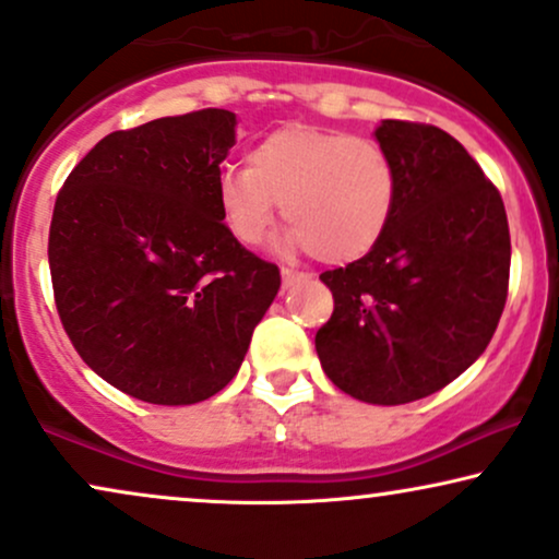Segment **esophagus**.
<instances>
[{"label":"esophagus","mask_w":559,"mask_h":559,"mask_svg":"<svg viewBox=\"0 0 559 559\" xmlns=\"http://www.w3.org/2000/svg\"><path fill=\"white\" fill-rule=\"evenodd\" d=\"M301 278H305V273L292 271V267H281V281H284L286 288L294 286V284H297V281H301Z\"/></svg>","instance_id":"obj_1"}]
</instances>
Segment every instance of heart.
Wrapping results in <instances>:
<instances>
[{
  "label": "heart",
  "mask_w": 559,
  "mask_h": 559,
  "mask_svg": "<svg viewBox=\"0 0 559 559\" xmlns=\"http://www.w3.org/2000/svg\"><path fill=\"white\" fill-rule=\"evenodd\" d=\"M221 218L254 247L284 215V247L328 265L361 260L385 237L399 207V169L374 140L318 127H281L254 143L247 166L215 179Z\"/></svg>",
  "instance_id": "1"
}]
</instances>
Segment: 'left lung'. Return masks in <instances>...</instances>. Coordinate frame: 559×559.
<instances>
[{"label": "left lung", "mask_w": 559, "mask_h": 559, "mask_svg": "<svg viewBox=\"0 0 559 559\" xmlns=\"http://www.w3.org/2000/svg\"><path fill=\"white\" fill-rule=\"evenodd\" d=\"M374 138L399 169V207L372 252L320 275L335 307L314 348L352 399L399 406L445 388L489 346L510 228L497 187L445 130L385 119Z\"/></svg>", "instance_id": "1"}]
</instances>
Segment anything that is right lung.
Segmentation results:
<instances>
[{
  "label": "right lung",
  "instance_id": "right-lung-1",
  "mask_svg": "<svg viewBox=\"0 0 559 559\" xmlns=\"http://www.w3.org/2000/svg\"><path fill=\"white\" fill-rule=\"evenodd\" d=\"M237 117L200 109L106 134L57 194L53 305L93 372L132 399L187 406L224 390L281 286L215 200Z\"/></svg>",
  "mask_w": 559,
  "mask_h": 559
}]
</instances>
